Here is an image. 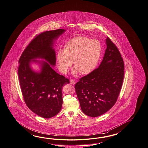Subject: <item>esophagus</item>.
Masks as SVG:
<instances>
[{
	"label": "esophagus",
	"mask_w": 148,
	"mask_h": 148,
	"mask_svg": "<svg viewBox=\"0 0 148 148\" xmlns=\"http://www.w3.org/2000/svg\"><path fill=\"white\" fill-rule=\"evenodd\" d=\"M70 84H75V81L74 80V79H71L70 80Z\"/></svg>",
	"instance_id": "obj_1"
}]
</instances>
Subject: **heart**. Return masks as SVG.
Segmentation results:
<instances>
[{
    "label": "heart",
    "mask_w": 148,
    "mask_h": 148,
    "mask_svg": "<svg viewBox=\"0 0 148 148\" xmlns=\"http://www.w3.org/2000/svg\"><path fill=\"white\" fill-rule=\"evenodd\" d=\"M102 52V45L99 40L85 36H76L66 43L64 49H60L56 54L59 70L67 74L73 64V75L78 73L86 75L97 67Z\"/></svg>",
    "instance_id": "1"
}]
</instances>
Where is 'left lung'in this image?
Here are the masks:
<instances>
[{
	"label": "left lung",
	"mask_w": 148,
	"mask_h": 148,
	"mask_svg": "<svg viewBox=\"0 0 148 148\" xmlns=\"http://www.w3.org/2000/svg\"><path fill=\"white\" fill-rule=\"evenodd\" d=\"M104 56L99 67L80 79L75 89L81 110L95 117L107 112L115 104L124 75V64L118 49L106 39Z\"/></svg>",
	"instance_id": "obj_1"
}]
</instances>
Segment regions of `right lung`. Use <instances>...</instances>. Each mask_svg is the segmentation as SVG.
<instances>
[{"label":"right lung","instance_id":"right-lung-1","mask_svg":"<svg viewBox=\"0 0 148 148\" xmlns=\"http://www.w3.org/2000/svg\"><path fill=\"white\" fill-rule=\"evenodd\" d=\"M65 31L58 29L40 33L30 42L19 59L18 76L24 101L30 110L43 118H51L60 111L62 89L69 84L68 79L53 68L56 61L55 41ZM32 63L39 66V71L32 69Z\"/></svg>","mask_w":148,"mask_h":148}]
</instances>
